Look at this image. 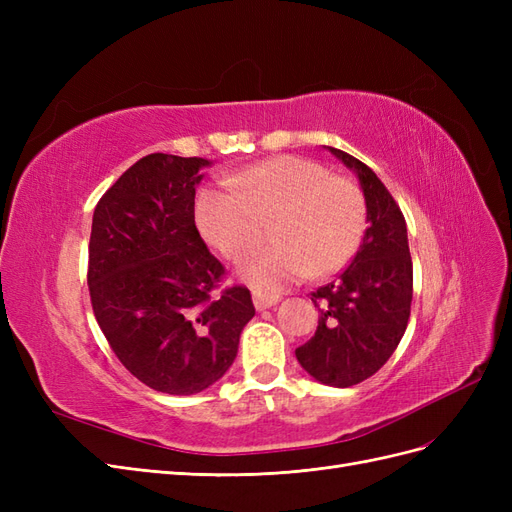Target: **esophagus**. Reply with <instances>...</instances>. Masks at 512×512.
<instances>
[{"label":"esophagus","instance_id":"34e87169","mask_svg":"<svg viewBox=\"0 0 512 512\" xmlns=\"http://www.w3.org/2000/svg\"><path fill=\"white\" fill-rule=\"evenodd\" d=\"M252 301H254V307L260 312V309H267V307H271V305H275L277 301H280V294L254 290V292H252Z\"/></svg>","mask_w":512,"mask_h":512}]
</instances>
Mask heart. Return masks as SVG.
<instances>
[{"label":"heart","instance_id":"heart-1","mask_svg":"<svg viewBox=\"0 0 512 512\" xmlns=\"http://www.w3.org/2000/svg\"><path fill=\"white\" fill-rule=\"evenodd\" d=\"M229 185L198 192L194 213L200 235L222 256L237 258L269 220L273 241L239 260V275L260 290L299 282L309 273L331 275L356 254L365 232L359 185L329 175L318 162L277 156L232 175Z\"/></svg>","mask_w":512,"mask_h":512}]
</instances>
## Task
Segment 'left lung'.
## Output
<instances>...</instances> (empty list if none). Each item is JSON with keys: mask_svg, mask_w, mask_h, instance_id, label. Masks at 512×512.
Listing matches in <instances>:
<instances>
[{"mask_svg": "<svg viewBox=\"0 0 512 512\" xmlns=\"http://www.w3.org/2000/svg\"><path fill=\"white\" fill-rule=\"evenodd\" d=\"M329 151L359 175L369 226L350 265L312 292L318 329L294 354L309 376L346 389L374 376L404 337L412 258L404 213L374 170L342 149Z\"/></svg>", "mask_w": 512, "mask_h": 512, "instance_id": "obj_1", "label": "left lung"}]
</instances>
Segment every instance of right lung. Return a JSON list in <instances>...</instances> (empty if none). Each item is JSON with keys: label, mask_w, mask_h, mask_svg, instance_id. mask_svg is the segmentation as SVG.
<instances>
[{"label": "right lung", "mask_w": 512, "mask_h": 512, "mask_svg": "<svg viewBox=\"0 0 512 512\" xmlns=\"http://www.w3.org/2000/svg\"><path fill=\"white\" fill-rule=\"evenodd\" d=\"M203 158L151 153L98 200L87 284L108 346L134 378L194 395L232 365L256 314L250 290L222 286L226 269L194 224Z\"/></svg>", "instance_id": "obj_1"}]
</instances>
